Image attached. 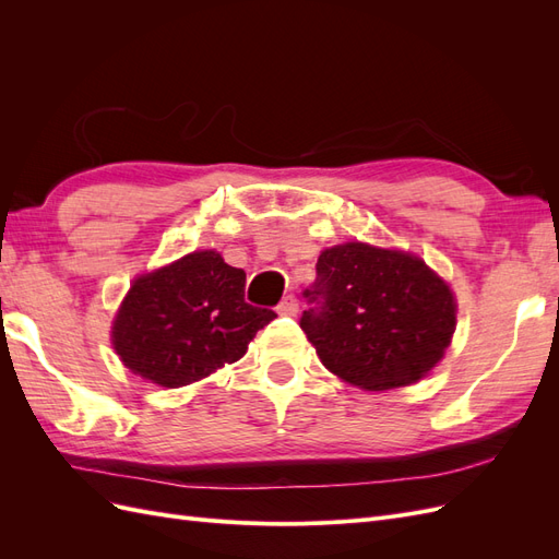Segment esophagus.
<instances>
[{
	"instance_id": "1",
	"label": "esophagus",
	"mask_w": 559,
	"mask_h": 559,
	"mask_svg": "<svg viewBox=\"0 0 559 559\" xmlns=\"http://www.w3.org/2000/svg\"><path fill=\"white\" fill-rule=\"evenodd\" d=\"M277 312H280L282 317H296V312H298V298H296L294 294L284 296L280 306H277Z\"/></svg>"
}]
</instances>
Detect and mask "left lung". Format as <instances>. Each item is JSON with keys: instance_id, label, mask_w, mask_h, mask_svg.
Here are the masks:
<instances>
[{"instance_id": "obj_1", "label": "left lung", "mask_w": 559, "mask_h": 559, "mask_svg": "<svg viewBox=\"0 0 559 559\" xmlns=\"http://www.w3.org/2000/svg\"><path fill=\"white\" fill-rule=\"evenodd\" d=\"M300 329L331 373L364 389L425 378L454 333L450 286L411 253L361 242L321 251Z\"/></svg>"}]
</instances>
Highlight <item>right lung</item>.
Instances as JSON below:
<instances>
[{"instance_id": "right-lung-1", "label": "right lung", "mask_w": 559, "mask_h": 559, "mask_svg": "<svg viewBox=\"0 0 559 559\" xmlns=\"http://www.w3.org/2000/svg\"><path fill=\"white\" fill-rule=\"evenodd\" d=\"M247 275L216 251H195L134 280L114 321L121 361L160 386H183L242 359L277 314L245 300Z\"/></svg>"}]
</instances>
